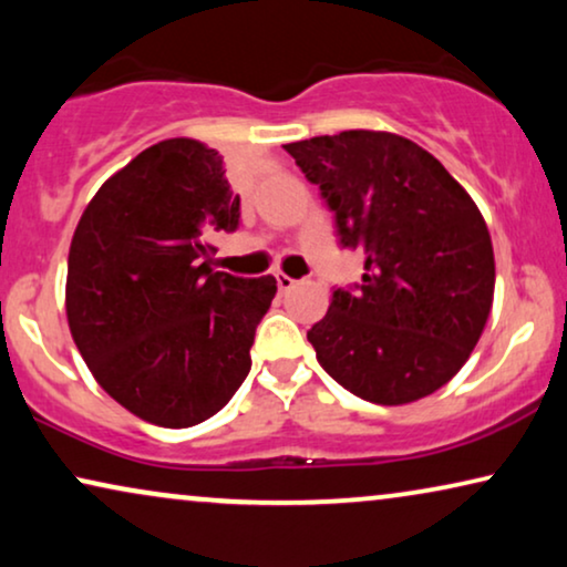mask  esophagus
<instances>
[{
	"instance_id": "1",
	"label": "esophagus",
	"mask_w": 567,
	"mask_h": 567,
	"mask_svg": "<svg viewBox=\"0 0 567 567\" xmlns=\"http://www.w3.org/2000/svg\"><path fill=\"white\" fill-rule=\"evenodd\" d=\"M276 284H278V289L281 291H289V289H293V278L291 276H286V274H276Z\"/></svg>"
}]
</instances>
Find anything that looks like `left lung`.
Returning <instances> with one entry per match:
<instances>
[{"mask_svg": "<svg viewBox=\"0 0 567 567\" xmlns=\"http://www.w3.org/2000/svg\"><path fill=\"white\" fill-rule=\"evenodd\" d=\"M336 214L359 284L332 286L307 340L340 386L405 405L444 386L491 315L495 260L483 214L441 162L398 134L340 131L284 146Z\"/></svg>", "mask_w": 567, "mask_h": 567, "instance_id": "obj_1", "label": "left lung"}]
</instances>
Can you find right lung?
Listing matches in <instances>:
<instances>
[{
	"label": "right lung",
	"instance_id": "right-lung-1",
	"mask_svg": "<svg viewBox=\"0 0 567 567\" xmlns=\"http://www.w3.org/2000/svg\"><path fill=\"white\" fill-rule=\"evenodd\" d=\"M239 227L216 150L167 138L107 177L69 247V330L92 377L131 413L188 429L250 374L276 278L208 268V235Z\"/></svg>",
	"mask_w": 567,
	"mask_h": 567
}]
</instances>
